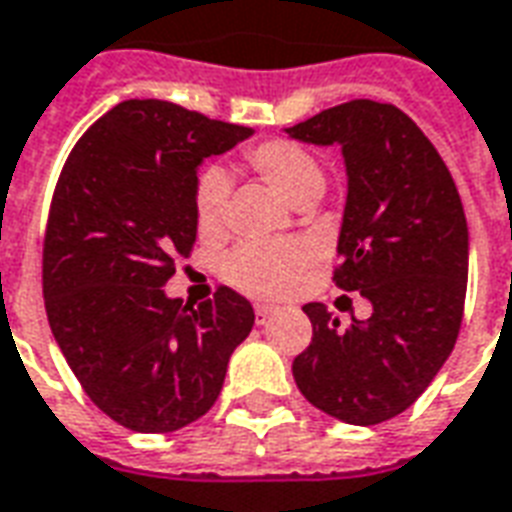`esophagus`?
<instances>
[{"instance_id":"esophagus-1","label":"esophagus","mask_w":512,"mask_h":512,"mask_svg":"<svg viewBox=\"0 0 512 512\" xmlns=\"http://www.w3.org/2000/svg\"><path fill=\"white\" fill-rule=\"evenodd\" d=\"M274 314V306H268V304H257L255 306V317H257V325H263Z\"/></svg>"}]
</instances>
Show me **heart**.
<instances>
[{
    "label": "heart",
    "mask_w": 512,
    "mask_h": 512,
    "mask_svg": "<svg viewBox=\"0 0 512 512\" xmlns=\"http://www.w3.org/2000/svg\"><path fill=\"white\" fill-rule=\"evenodd\" d=\"M246 162L279 189L293 203H309L325 189V170L312 151L287 138L263 140L246 151ZM230 181L219 165L200 168L192 189V211L200 236H219L225 227ZM314 246L304 238L285 241H246L227 252L222 276L238 293L252 298H282L298 285V279L312 266Z\"/></svg>",
    "instance_id": "b5f03b06"
}]
</instances>
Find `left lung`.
Here are the masks:
<instances>
[{"label": "left lung", "mask_w": 512, "mask_h": 512, "mask_svg": "<svg viewBox=\"0 0 512 512\" xmlns=\"http://www.w3.org/2000/svg\"><path fill=\"white\" fill-rule=\"evenodd\" d=\"M347 165L333 282L372 301L350 328L306 304L312 344L295 355L298 391L352 426H377L412 407L461 331L469 236L456 181L418 124L391 102L350 100L290 127Z\"/></svg>", "instance_id": "left-lung-1"}]
</instances>
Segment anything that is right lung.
Returning a JSON list of instances; mask_svg holds the SVG:
<instances>
[{"instance_id": "add662e5", "label": "right lung", "mask_w": 512, "mask_h": 512, "mask_svg": "<svg viewBox=\"0 0 512 512\" xmlns=\"http://www.w3.org/2000/svg\"><path fill=\"white\" fill-rule=\"evenodd\" d=\"M252 135L165 100H124L75 143L43 241L54 339L86 396L140 434H168L219 399L255 312L236 290L184 306L162 285L198 238V165Z\"/></svg>"}]
</instances>
